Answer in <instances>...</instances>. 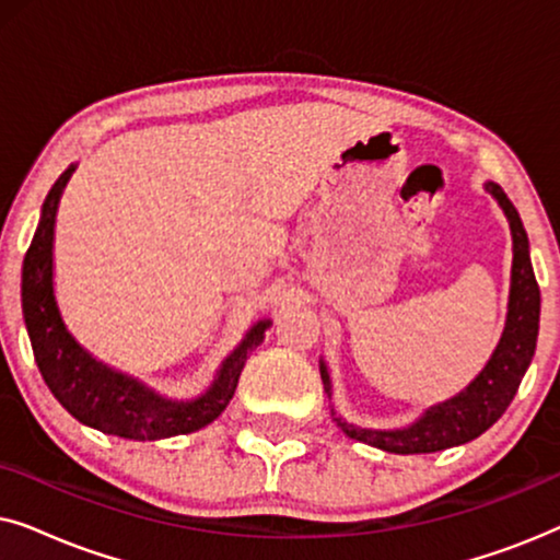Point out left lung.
Returning a JSON list of instances; mask_svg holds the SVG:
<instances>
[{
	"label": "left lung",
	"instance_id": "1",
	"mask_svg": "<svg viewBox=\"0 0 560 560\" xmlns=\"http://www.w3.org/2000/svg\"><path fill=\"white\" fill-rule=\"evenodd\" d=\"M485 190L500 203V209L510 221L512 234L508 318H504L502 336L497 341L492 357L462 393L431 405V408L423 410V416L405 428H389V431H385V428H362L334 412V420L349 439L382 448L387 454H435V451L462 446V443L477 439L502 418V412L508 410L512 397H515L520 382H523L527 366L533 362L535 343H538L540 288L535 282L530 242H527L517 209L497 183L487 180ZM320 380H324L326 395L331 397V374H328L324 359H320Z\"/></svg>",
	"mask_w": 560,
	"mask_h": 560
}]
</instances>
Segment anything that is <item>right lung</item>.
Segmentation results:
<instances>
[{"mask_svg": "<svg viewBox=\"0 0 560 560\" xmlns=\"http://www.w3.org/2000/svg\"><path fill=\"white\" fill-rule=\"evenodd\" d=\"M75 165L60 173L45 196L40 221L33 244L22 262V316L45 385L56 400L79 420L106 435L129 441H160L171 435L201 431L226 410L234 397L244 362L265 341L270 318L257 320L236 343L232 354L217 370V377L206 393L190 400H173L155 393L142 380L104 364L89 349H83L68 331L60 316L56 288H52V240L60 196L71 180Z\"/></svg>", "mask_w": 560, "mask_h": 560, "instance_id": "right-lung-1", "label": "right lung"}]
</instances>
